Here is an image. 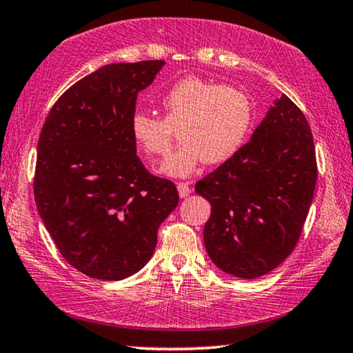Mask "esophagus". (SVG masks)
Listing matches in <instances>:
<instances>
[{"label":"esophagus","instance_id":"1","mask_svg":"<svg viewBox=\"0 0 353 353\" xmlns=\"http://www.w3.org/2000/svg\"><path fill=\"white\" fill-rule=\"evenodd\" d=\"M177 192H179L181 199H185V196H189V195L192 194V189L189 187V184H184V182H179V184H177Z\"/></svg>","mask_w":353,"mask_h":353}]
</instances>
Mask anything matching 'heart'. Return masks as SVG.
<instances>
[{"label":"heart","mask_w":353,"mask_h":353,"mask_svg":"<svg viewBox=\"0 0 353 353\" xmlns=\"http://www.w3.org/2000/svg\"><path fill=\"white\" fill-rule=\"evenodd\" d=\"M161 105L164 119L147 111L134 112L130 135L143 153L163 158L171 148L174 129H181L184 143L159 169L169 177H189L205 161H229L247 142L255 122V108L245 92L194 75L174 83Z\"/></svg>","instance_id":"obj_1"}]
</instances>
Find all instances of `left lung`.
<instances>
[{"label":"left lung","instance_id":"1","mask_svg":"<svg viewBox=\"0 0 353 353\" xmlns=\"http://www.w3.org/2000/svg\"><path fill=\"white\" fill-rule=\"evenodd\" d=\"M316 176L312 130L283 93L250 142L196 182L195 192L211 205L203 229L211 261L242 279L278 268L297 245Z\"/></svg>","mask_w":353,"mask_h":353}]
</instances>
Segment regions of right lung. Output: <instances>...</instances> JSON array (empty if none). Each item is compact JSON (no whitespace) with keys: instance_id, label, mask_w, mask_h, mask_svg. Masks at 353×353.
Listing matches in <instances>:
<instances>
[{"instance_id":"obj_1","label":"right lung","mask_w":353,"mask_h":353,"mask_svg":"<svg viewBox=\"0 0 353 353\" xmlns=\"http://www.w3.org/2000/svg\"><path fill=\"white\" fill-rule=\"evenodd\" d=\"M164 64L103 65L59 97L41 129L37 210L64 260L88 278L121 281L142 270L179 203L176 185L145 169L130 135L139 92Z\"/></svg>"}]
</instances>
